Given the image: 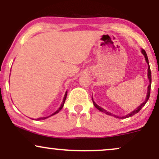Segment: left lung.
<instances>
[{"mask_svg": "<svg viewBox=\"0 0 159 159\" xmlns=\"http://www.w3.org/2000/svg\"><path fill=\"white\" fill-rule=\"evenodd\" d=\"M142 53H143V54L144 55V57H145V59H146V61H147V63H148V66H149V67H148V78H149V82H150V84H149V87H148V92H147V98H146V100L145 101H144V102H143L141 104V105H140L139 107H138V108L137 109H135V110H134V111H132V113H130V114H128V115H126V116H123V117H119V116H116V115H114V116H116V117H117V118H127V117H129V116H133V115H134L135 114H137V113H138L139 112V111L141 110V108L142 107H143L144 105H146V103H147V102L148 101V99H149V96H150V89H151V81H152V76H151V70H150V67H149V61H148V57H147V53H146V52L145 51L143 50V49H142ZM92 100H93V105H94V106L96 107V108L98 109V110H99L100 111H102V112H103V113H105V114H107V115H111V113H109V112H107V111H105V109H103L102 107H99L98 106V105H96V103H95V102L93 101V98H92Z\"/></svg>", "mask_w": 159, "mask_h": 159, "instance_id": "1", "label": "left lung"}]
</instances>
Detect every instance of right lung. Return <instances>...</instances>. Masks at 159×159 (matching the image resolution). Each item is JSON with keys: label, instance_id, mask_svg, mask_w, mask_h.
Returning a JSON list of instances; mask_svg holds the SVG:
<instances>
[{"label": "right lung", "instance_id": "right-lung-1", "mask_svg": "<svg viewBox=\"0 0 159 159\" xmlns=\"http://www.w3.org/2000/svg\"><path fill=\"white\" fill-rule=\"evenodd\" d=\"M66 96H67V92H66V94H65V96H64V98H63V103H62L61 106L60 107V108L58 109V110L56 112H54V114H53L52 115H54V114H56L57 113H58V112H59V111H61L62 108H63V105H64V102H65V101H66ZM52 115H51V116H52ZM48 117H49V116H48ZM48 117H41V118H38V119H36V120H45V119H46V118H48Z\"/></svg>", "mask_w": 159, "mask_h": 159}]
</instances>
